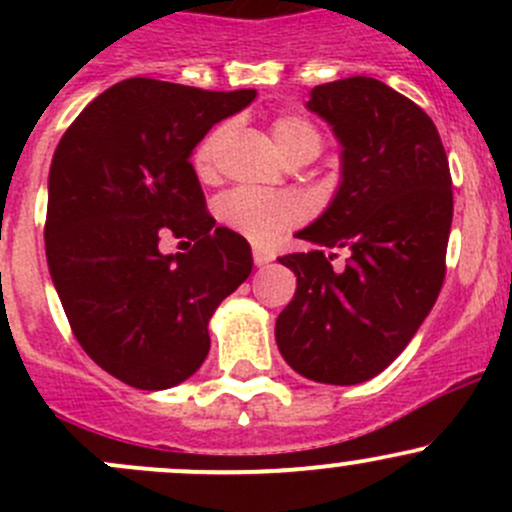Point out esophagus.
<instances>
[{
  "mask_svg": "<svg viewBox=\"0 0 512 512\" xmlns=\"http://www.w3.org/2000/svg\"><path fill=\"white\" fill-rule=\"evenodd\" d=\"M252 260H255L257 267H262L267 265V262L275 260V252L267 250V247H255V250H252Z\"/></svg>",
  "mask_w": 512,
  "mask_h": 512,
  "instance_id": "obj_1",
  "label": "esophagus"
}]
</instances>
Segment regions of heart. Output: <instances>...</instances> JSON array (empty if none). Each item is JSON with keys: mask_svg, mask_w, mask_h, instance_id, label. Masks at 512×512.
<instances>
[{"mask_svg": "<svg viewBox=\"0 0 512 512\" xmlns=\"http://www.w3.org/2000/svg\"><path fill=\"white\" fill-rule=\"evenodd\" d=\"M227 126L215 128L195 148L193 163L200 175L210 173L215 153L225 141ZM277 146L287 160L297 156H317L322 148L319 131L299 116H280L272 126ZM218 215L227 227L245 235L252 242H270L280 232L289 230L302 220V205L285 193H260V190H232L218 203Z\"/></svg>", "mask_w": 512, "mask_h": 512, "instance_id": "1", "label": "heart"}]
</instances>
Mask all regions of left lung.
Masks as SVG:
<instances>
[{
	"label": "left lung",
	"instance_id": "1",
	"mask_svg": "<svg viewBox=\"0 0 512 512\" xmlns=\"http://www.w3.org/2000/svg\"><path fill=\"white\" fill-rule=\"evenodd\" d=\"M307 108L342 146L339 188L297 232L314 250L280 262L297 292L275 339L297 374L352 386L381 374L414 339L446 277L453 220L451 170L431 118L369 76L309 91ZM329 249H347L344 271Z\"/></svg>",
	"mask_w": 512,
	"mask_h": 512
}]
</instances>
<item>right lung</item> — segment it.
I'll list each match as a JSON object with an SVG mask.
<instances>
[{
	"instance_id": "add662e5",
	"label": "right lung",
	"mask_w": 512,
	"mask_h": 512,
	"mask_svg": "<svg viewBox=\"0 0 512 512\" xmlns=\"http://www.w3.org/2000/svg\"><path fill=\"white\" fill-rule=\"evenodd\" d=\"M255 96L126 79L56 146L49 275L81 349L123 384L160 391L193 376L210 352V317L250 277V245L210 218L190 156ZM168 231L188 253L159 252Z\"/></svg>"
}]
</instances>
